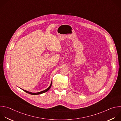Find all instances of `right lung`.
<instances>
[{"instance_id":"obj_1","label":"right lung","mask_w":121,"mask_h":121,"mask_svg":"<svg viewBox=\"0 0 121 121\" xmlns=\"http://www.w3.org/2000/svg\"><path fill=\"white\" fill-rule=\"evenodd\" d=\"M51 86H52V83H51V84L50 86H49V87H48V88L47 89H46V90H44V91H41V92H38V93H31V92H30L27 91H26V90H23V89H22V90H23L24 91H25V92H26V93H28V94H31V95H39V94H41L44 93H45V92H46L48 91V90L50 89V88H51Z\"/></svg>"}]
</instances>
